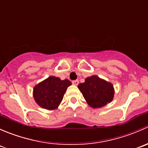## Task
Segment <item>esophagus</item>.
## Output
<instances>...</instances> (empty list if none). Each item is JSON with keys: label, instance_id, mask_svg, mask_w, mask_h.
Wrapping results in <instances>:
<instances>
[{"label": "esophagus", "instance_id": "esophagus-1", "mask_svg": "<svg viewBox=\"0 0 148 148\" xmlns=\"http://www.w3.org/2000/svg\"><path fill=\"white\" fill-rule=\"evenodd\" d=\"M72 83L73 85H75V86H77L79 83V81L77 80H73L72 81Z\"/></svg>", "mask_w": 148, "mask_h": 148}]
</instances>
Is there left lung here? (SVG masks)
Instances as JSON below:
<instances>
[{
    "label": "left lung",
    "mask_w": 148,
    "mask_h": 148,
    "mask_svg": "<svg viewBox=\"0 0 148 148\" xmlns=\"http://www.w3.org/2000/svg\"><path fill=\"white\" fill-rule=\"evenodd\" d=\"M79 90L89 106L100 108L111 102L114 97L112 84L96 75L87 77L84 83L78 85Z\"/></svg>",
    "instance_id": "left-lung-1"
}]
</instances>
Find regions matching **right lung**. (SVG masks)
<instances>
[{"mask_svg":"<svg viewBox=\"0 0 148 148\" xmlns=\"http://www.w3.org/2000/svg\"><path fill=\"white\" fill-rule=\"evenodd\" d=\"M71 82L62 80L50 76L36 85L34 88V98L38 105L46 109H55L63 99V96Z\"/></svg>","mask_w":148,"mask_h":148,"instance_id":"add662e5","label":"right lung"}]
</instances>
